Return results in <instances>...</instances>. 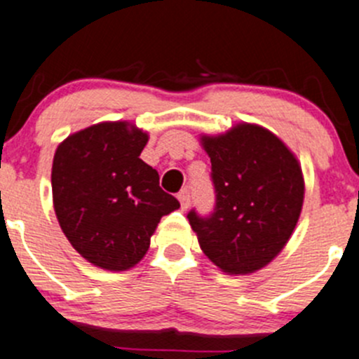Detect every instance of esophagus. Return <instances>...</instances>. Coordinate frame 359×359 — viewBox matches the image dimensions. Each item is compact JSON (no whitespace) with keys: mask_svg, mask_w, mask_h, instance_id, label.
I'll list each match as a JSON object with an SVG mask.
<instances>
[{"mask_svg":"<svg viewBox=\"0 0 359 359\" xmlns=\"http://www.w3.org/2000/svg\"><path fill=\"white\" fill-rule=\"evenodd\" d=\"M179 202H180V207H182V209H187V207H189L191 195H189V189H187V187H184V189L179 193Z\"/></svg>","mask_w":359,"mask_h":359,"instance_id":"1","label":"esophagus"}]
</instances>
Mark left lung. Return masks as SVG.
Here are the masks:
<instances>
[{"label": "left lung", "mask_w": 359, "mask_h": 359, "mask_svg": "<svg viewBox=\"0 0 359 359\" xmlns=\"http://www.w3.org/2000/svg\"><path fill=\"white\" fill-rule=\"evenodd\" d=\"M200 140L212 164L216 207L205 217L191 210V229L223 273H255L283 250L297 225L304 198L299 161L255 123Z\"/></svg>", "instance_id": "8db88e82"}]
</instances>
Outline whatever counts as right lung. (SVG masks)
<instances>
[{"label": "right lung", "mask_w": 359, "mask_h": 359, "mask_svg": "<svg viewBox=\"0 0 359 359\" xmlns=\"http://www.w3.org/2000/svg\"><path fill=\"white\" fill-rule=\"evenodd\" d=\"M149 134L129 122H100L70 134L55 152L53 203L83 259L127 271L145 257L161 217L179 209L159 173L140 159Z\"/></svg>", "instance_id": "add662e5"}]
</instances>
